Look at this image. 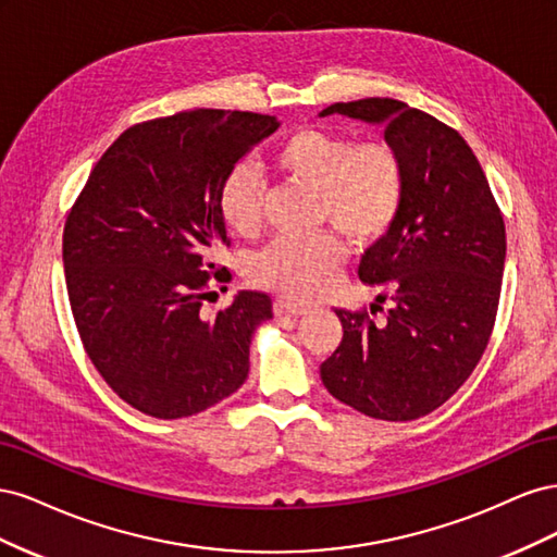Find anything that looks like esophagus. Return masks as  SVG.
Returning a JSON list of instances; mask_svg holds the SVG:
<instances>
[{
    "instance_id": "obj_1",
    "label": "esophagus",
    "mask_w": 557,
    "mask_h": 557,
    "mask_svg": "<svg viewBox=\"0 0 557 557\" xmlns=\"http://www.w3.org/2000/svg\"><path fill=\"white\" fill-rule=\"evenodd\" d=\"M309 305H305V301H297V299H290V297H278L274 301V311L278 315H305L309 313Z\"/></svg>"
}]
</instances>
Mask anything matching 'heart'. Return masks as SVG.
Returning <instances> with one entry per match:
<instances>
[{
  "instance_id": "b5f03b06",
  "label": "heart",
  "mask_w": 557,
  "mask_h": 557,
  "mask_svg": "<svg viewBox=\"0 0 557 557\" xmlns=\"http://www.w3.org/2000/svg\"><path fill=\"white\" fill-rule=\"evenodd\" d=\"M276 170L318 193L320 215L360 246L376 244L397 221L404 199V166L385 141L352 144L342 134L297 129L272 156ZM225 225L252 237L262 221V181L242 164L232 170L218 193ZM346 258L344 244L332 234L278 237L250 262V278L264 288L309 299L330 288Z\"/></svg>"
}]
</instances>
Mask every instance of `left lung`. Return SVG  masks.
Returning <instances> with one entry per match:
<instances>
[{"label":"left lung","mask_w":557,"mask_h":557,"mask_svg":"<svg viewBox=\"0 0 557 557\" xmlns=\"http://www.w3.org/2000/svg\"><path fill=\"white\" fill-rule=\"evenodd\" d=\"M385 129L404 166L397 221L360 262L381 285V323L334 309L344 339L320 364L332 397L379 420L432 413L474 372L499 305L507 237L491 185L458 132L387 97L336 102L318 113Z\"/></svg>","instance_id":"left-lung-1"}]
</instances>
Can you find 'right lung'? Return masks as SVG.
I'll return each mask as SVG.
<instances>
[{
	"label": "right lung",
	"mask_w": 557,
	"mask_h": 557,
	"mask_svg": "<svg viewBox=\"0 0 557 557\" xmlns=\"http://www.w3.org/2000/svg\"><path fill=\"white\" fill-rule=\"evenodd\" d=\"M276 115L195 109L125 129L99 158L64 225L62 260L88 358L137 411L172 420L207 411L248 376L272 297L242 290L201 313L211 262L227 244L218 193Z\"/></svg>",
	"instance_id": "right-lung-1"
}]
</instances>
